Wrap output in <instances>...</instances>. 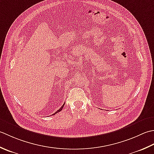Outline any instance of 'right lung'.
<instances>
[{"instance_id":"add662e5","label":"right lung","mask_w":154,"mask_h":154,"mask_svg":"<svg viewBox=\"0 0 154 154\" xmlns=\"http://www.w3.org/2000/svg\"><path fill=\"white\" fill-rule=\"evenodd\" d=\"M64 104H63V105H62V107H61L60 108V109H58V110H57V111H56V112L54 113V114H53L52 115H54V114H57V113H58V112H60V111L62 110V108H63V107H64Z\"/></svg>"}]
</instances>
